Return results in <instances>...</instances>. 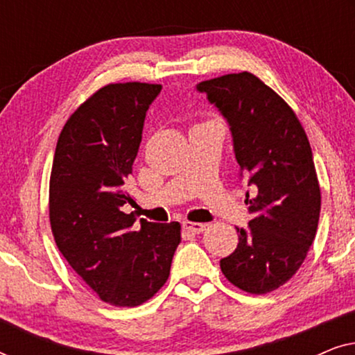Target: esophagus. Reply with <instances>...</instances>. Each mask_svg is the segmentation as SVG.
I'll return each instance as SVG.
<instances>
[{"instance_id":"esophagus-1","label":"esophagus","mask_w":355,"mask_h":355,"mask_svg":"<svg viewBox=\"0 0 355 355\" xmlns=\"http://www.w3.org/2000/svg\"><path fill=\"white\" fill-rule=\"evenodd\" d=\"M182 230L191 232V234H200V232L205 231V225L202 223H191V221H184L182 223Z\"/></svg>"}]
</instances>
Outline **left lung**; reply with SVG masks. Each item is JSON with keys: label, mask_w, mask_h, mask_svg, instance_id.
I'll return each instance as SVG.
<instances>
[{"label": "left lung", "mask_w": 355, "mask_h": 355, "mask_svg": "<svg viewBox=\"0 0 355 355\" xmlns=\"http://www.w3.org/2000/svg\"><path fill=\"white\" fill-rule=\"evenodd\" d=\"M197 90L225 116L234 155L255 196L252 220L220 266L245 293L266 294L293 278L317 234L320 184L307 134L291 106L250 72L203 80Z\"/></svg>", "instance_id": "8db88e82"}]
</instances>
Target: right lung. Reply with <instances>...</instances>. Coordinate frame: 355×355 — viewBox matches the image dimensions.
I'll return each mask as SVG.
<instances>
[{
    "label": "right lung",
    "mask_w": 355,
    "mask_h": 355,
    "mask_svg": "<svg viewBox=\"0 0 355 355\" xmlns=\"http://www.w3.org/2000/svg\"><path fill=\"white\" fill-rule=\"evenodd\" d=\"M162 85L101 87L62 128L50 178V223L72 270L103 302L137 307L166 283L181 225L124 213L125 182L142 142L148 106Z\"/></svg>",
    "instance_id": "obj_1"
}]
</instances>
